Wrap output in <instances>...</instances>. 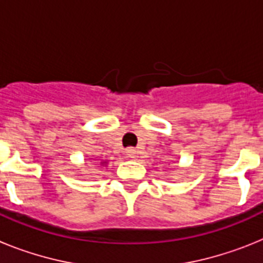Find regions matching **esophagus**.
Listing matches in <instances>:
<instances>
[{
    "label": "esophagus",
    "instance_id": "1",
    "mask_svg": "<svg viewBox=\"0 0 263 263\" xmlns=\"http://www.w3.org/2000/svg\"><path fill=\"white\" fill-rule=\"evenodd\" d=\"M136 155H137L136 149H133V147H129V149H126V156H127V157L134 158V157H136Z\"/></svg>",
    "mask_w": 263,
    "mask_h": 263
}]
</instances>
